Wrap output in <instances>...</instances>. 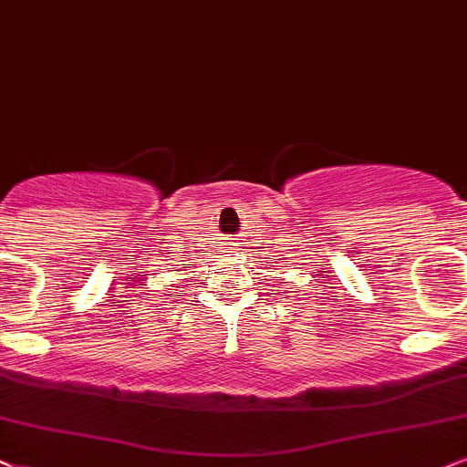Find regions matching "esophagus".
Masks as SVG:
<instances>
[{"mask_svg":"<svg viewBox=\"0 0 467 467\" xmlns=\"http://www.w3.org/2000/svg\"><path fill=\"white\" fill-rule=\"evenodd\" d=\"M226 245H234V244H233V241H228V244H226ZM233 250H234V247H233Z\"/></svg>","mask_w":467,"mask_h":467,"instance_id":"esophagus-1","label":"esophagus"}]
</instances>
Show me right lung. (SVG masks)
I'll list each match as a JSON object with an SVG mask.
<instances>
[{
    "instance_id": "obj_1",
    "label": "right lung",
    "mask_w": 467,
    "mask_h": 467,
    "mask_svg": "<svg viewBox=\"0 0 467 467\" xmlns=\"http://www.w3.org/2000/svg\"><path fill=\"white\" fill-rule=\"evenodd\" d=\"M174 271H176V269H174Z\"/></svg>"
}]
</instances>
